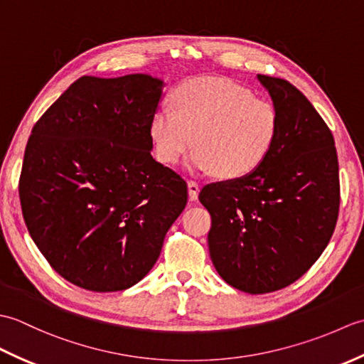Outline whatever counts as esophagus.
I'll use <instances>...</instances> for the list:
<instances>
[{"instance_id": "1", "label": "esophagus", "mask_w": 364, "mask_h": 364, "mask_svg": "<svg viewBox=\"0 0 364 364\" xmlns=\"http://www.w3.org/2000/svg\"><path fill=\"white\" fill-rule=\"evenodd\" d=\"M198 192H200V186L197 181H188V194L192 202H196L198 198Z\"/></svg>"}]
</instances>
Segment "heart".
<instances>
[{"instance_id": "obj_1", "label": "heart", "mask_w": 364, "mask_h": 364, "mask_svg": "<svg viewBox=\"0 0 364 364\" xmlns=\"http://www.w3.org/2000/svg\"><path fill=\"white\" fill-rule=\"evenodd\" d=\"M172 107L150 120L154 154L164 164H176L196 141L189 170L236 180L266 159L277 139L275 107L230 80L184 81L173 90Z\"/></svg>"}]
</instances>
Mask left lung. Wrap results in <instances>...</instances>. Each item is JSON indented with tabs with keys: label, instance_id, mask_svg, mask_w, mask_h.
<instances>
[{
	"label": "left lung",
	"instance_id": "8db88e82",
	"mask_svg": "<svg viewBox=\"0 0 364 364\" xmlns=\"http://www.w3.org/2000/svg\"><path fill=\"white\" fill-rule=\"evenodd\" d=\"M278 117L277 139L252 173L208 184L211 261L233 288L266 294L289 286L326 250L339 211L331 131L291 82L257 75Z\"/></svg>",
	"mask_w": 364,
	"mask_h": 364
}]
</instances>
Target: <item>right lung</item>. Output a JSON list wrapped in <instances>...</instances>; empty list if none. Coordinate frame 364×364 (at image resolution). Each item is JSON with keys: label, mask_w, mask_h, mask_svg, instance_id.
<instances>
[{"label": "right lung", "mask_w": 364, "mask_h": 364, "mask_svg": "<svg viewBox=\"0 0 364 364\" xmlns=\"http://www.w3.org/2000/svg\"><path fill=\"white\" fill-rule=\"evenodd\" d=\"M166 82L81 76L26 145L20 202L37 249L87 291L128 289L150 272L188 188L151 156L150 120Z\"/></svg>", "instance_id": "right-lung-1"}]
</instances>
